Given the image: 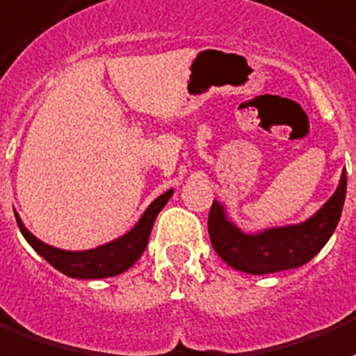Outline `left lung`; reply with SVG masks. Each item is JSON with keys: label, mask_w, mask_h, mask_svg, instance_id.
Returning a JSON list of instances; mask_svg holds the SVG:
<instances>
[{"label": "left lung", "mask_w": 356, "mask_h": 356, "mask_svg": "<svg viewBox=\"0 0 356 356\" xmlns=\"http://www.w3.org/2000/svg\"><path fill=\"white\" fill-rule=\"evenodd\" d=\"M347 175L330 199L306 221L296 225L274 227L250 234L227 218L225 208L213 200L208 216V232L216 253L229 266L253 276L274 274L302 266L323 250L338 225L346 200Z\"/></svg>", "instance_id": "1"}]
</instances>
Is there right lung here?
Here are the masks:
<instances>
[{"mask_svg": "<svg viewBox=\"0 0 356 356\" xmlns=\"http://www.w3.org/2000/svg\"><path fill=\"white\" fill-rule=\"evenodd\" d=\"M172 197V189H168L159 195L138 219L137 225L133 227L124 236L112 240L108 244L99 245L93 250L86 251H65L58 250L54 245H48L33 236L31 232L24 227L20 216L15 212L18 229L28 240V244L41 255L47 263H50L56 270L69 277H79V280H99V277H112L122 274L133 264L137 263L140 255L146 250L149 240V232L154 227L157 213L161 212L163 207L167 204L168 199Z\"/></svg>", "mask_w": 356, "mask_h": 356, "instance_id": "1", "label": "right lung"}]
</instances>
